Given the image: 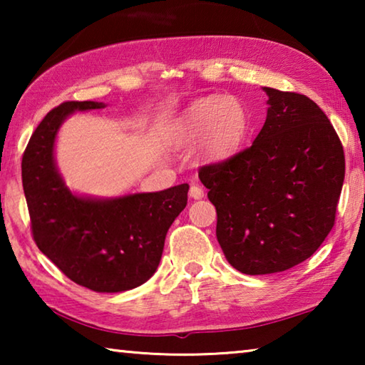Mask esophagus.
Listing matches in <instances>:
<instances>
[{"instance_id":"34e87169","label":"esophagus","mask_w":365,"mask_h":365,"mask_svg":"<svg viewBox=\"0 0 365 365\" xmlns=\"http://www.w3.org/2000/svg\"><path fill=\"white\" fill-rule=\"evenodd\" d=\"M190 196L193 197V200H201V197L205 196V190H202L200 185H191V187H190Z\"/></svg>"}]
</instances>
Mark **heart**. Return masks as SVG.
<instances>
[{"label": "heart", "instance_id": "1", "mask_svg": "<svg viewBox=\"0 0 365 365\" xmlns=\"http://www.w3.org/2000/svg\"><path fill=\"white\" fill-rule=\"evenodd\" d=\"M248 130V110L238 98L211 95L185 110L177 123L175 140L178 145H195L201 140V156L219 163L242 148Z\"/></svg>", "mask_w": 365, "mask_h": 365}]
</instances>
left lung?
Masks as SVG:
<instances>
[{
  "instance_id": "8db88e82",
  "label": "left lung",
  "mask_w": 365,
  "mask_h": 365,
  "mask_svg": "<svg viewBox=\"0 0 365 365\" xmlns=\"http://www.w3.org/2000/svg\"><path fill=\"white\" fill-rule=\"evenodd\" d=\"M264 90L270 108L252 145L197 172L220 248L248 275L311 257L335 225L344 180L341 140L324 110L306 95Z\"/></svg>"
}]
</instances>
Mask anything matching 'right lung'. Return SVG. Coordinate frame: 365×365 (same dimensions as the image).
<instances>
[{
	"instance_id": "add662e5",
	"label": "right lung",
	"mask_w": 365,
	"mask_h": 365,
	"mask_svg": "<svg viewBox=\"0 0 365 365\" xmlns=\"http://www.w3.org/2000/svg\"><path fill=\"white\" fill-rule=\"evenodd\" d=\"M103 103L66 101L35 128L22 156V187L35 245L77 285L98 293L140 287L156 272L165 235L188 201V185L117 200L73 196L54 165L58 128L73 110Z\"/></svg>"
}]
</instances>
